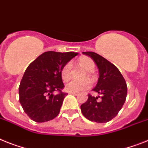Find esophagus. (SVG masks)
Wrapping results in <instances>:
<instances>
[{"instance_id":"34e87169","label":"esophagus","mask_w":148,"mask_h":148,"mask_svg":"<svg viewBox=\"0 0 148 148\" xmlns=\"http://www.w3.org/2000/svg\"><path fill=\"white\" fill-rule=\"evenodd\" d=\"M69 94H71V95H75V96H77L79 94L78 93H76V92H69Z\"/></svg>"}]
</instances>
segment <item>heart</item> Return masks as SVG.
Returning <instances> with one entry per match:
<instances>
[{
	"label": "heart",
	"instance_id": "b5f03b06",
	"mask_svg": "<svg viewBox=\"0 0 148 148\" xmlns=\"http://www.w3.org/2000/svg\"><path fill=\"white\" fill-rule=\"evenodd\" d=\"M79 64L82 67H84L86 70L88 71V75L89 77H92L91 72H92L95 69V63L93 60L89 57L84 56L81 57L79 59ZM71 62H68L65 63L62 66L60 71L61 77L64 81H67L69 80L71 75ZM92 83L89 79H86L84 80H72L70 82H68L65 86V89L69 92H80L82 91H84L86 89H88L91 87Z\"/></svg>",
	"mask_w": 148,
	"mask_h": 148
}]
</instances>
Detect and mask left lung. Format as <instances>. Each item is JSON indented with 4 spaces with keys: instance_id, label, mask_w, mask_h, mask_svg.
<instances>
[{
    "instance_id": "left-lung-1",
    "label": "left lung",
    "mask_w": 148,
    "mask_h": 148,
    "mask_svg": "<svg viewBox=\"0 0 148 148\" xmlns=\"http://www.w3.org/2000/svg\"><path fill=\"white\" fill-rule=\"evenodd\" d=\"M83 53L92 58L99 68V80L92 90L101 95V99L98 101V97L89 94L87 101L80 106L81 112L90 121L99 123L108 122L117 115L126 101V80L118 68L104 57L94 52Z\"/></svg>"
}]
</instances>
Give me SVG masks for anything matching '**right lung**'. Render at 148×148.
<instances>
[{"instance_id":"1","label":"right lung","mask_w":148,"mask_h":148,"mask_svg":"<svg viewBox=\"0 0 148 148\" xmlns=\"http://www.w3.org/2000/svg\"><path fill=\"white\" fill-rule=\"evenodd\" d=\"M77 53L48 51L33 61L25 71L18 87L19 102L30 118L38 123L53 120L60 112L67 93L60 71Z\"/></svg>"}]
</instances>
